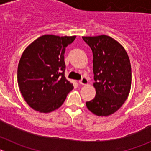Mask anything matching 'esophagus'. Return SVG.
<instances>
[{
  "label": "esophagus",
  "mask_w": 151,
  "mask_h": 151,
  "mask_svg": "<svg viewBox=\"0 0 151 151\" xmlns=\"http://www.w3.org/2000/svg\"><path fill=\"white\" fill-rule=\"evenodd\" d=\"M79 84L80 85H88V79L85 77H82V79L79 80Z\"/></svg>",
  "instance_id": "34e87169"
}]
</instances>
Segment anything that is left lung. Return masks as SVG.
<instances>
[{
	"instance_id": "left-lung-1",
	"label": "left lung",
	"mask_w": 151,
	"mask_h": 151,
	"mask_svg": "<svg viewBox=\"0 0 151 151\" xmlns=\"http://www.w3.org/2000/svg\"><path fill=\"white\" fill-rule=\"evenodd\" d=\"M93 53V72L96 90L94 99L86 102L88 109L98 116L116 112L129 97L132 69L122 45L110 36H83Z\"/></svg>"
}]
</instances>
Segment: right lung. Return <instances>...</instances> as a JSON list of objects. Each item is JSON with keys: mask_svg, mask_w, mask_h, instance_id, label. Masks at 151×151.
I'll return each instance as SVG.
<instances>
[{"mask_svg": "<svg viewBox=\"0 0 151 151\" xmlns=\"http://www.w3.org/2000/svg\"><path fill=\"white\" fill-rule=\"evenodd\" d=\"M76 38L44 35L22 53L17 69L18 85L24 100L36 111L57 110L73 89L64 76V54Z\"/></svg>", "mask_w": 151, "mask_h": 151, "instance_id": "add662e5", "label": "right lung"}]
</instances>
